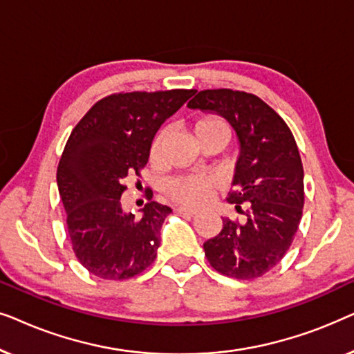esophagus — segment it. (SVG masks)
Wrapping results in <instances>:
<instances>
[{
  "instance_id": "obj_1",
  "label": "esophagus",
  "mask_w": 354,
  "mask_h": 354,
  "mask_svg": "<svg viewBox=\"0 0 354 354\" xmlns=\"http://www.w3.org/2000/svg\"><path fill=\"white\" fill-rule=\"evenodd\" d=\"M177 212H180V214H185V216H192V217L198 216V211L196 209H190V207H185V206L177 207Z\"/></svg>"
}]
</instances>
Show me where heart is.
<instances>
[{"label":"heart","instance_id":"1","mask_svg":"<svg viewBox=\"0 0 354 354\" xmlns=\"http://www.w3.org/2000/svg\"><path fill=\"white\" fill-rule=\"evenodd\" d=\"M196 138L200 140L206 135L211 133H225L230 137L229 124L219 115L207 114L203 115L193 125ZM167 138V130H161L156 137H154L149 154L151 159H158L161 156L164 142ZM219 190V182L212 177H198V176H183L176 177L167 183V193L174 201L180 203L188 207H201L206 206L212 200L214 193Z\"/></svg>","mask_w":354,"mask_h":354}]
</instances>
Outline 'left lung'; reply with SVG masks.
<instances>
[{
  "label": "left lung",
  "instance_id": "obj_1",
  "mask_svg": "<svg viewBox=\"0 0 354 354\" xmlns=\"http://www.w3.org/2000/svg\"><path fill=\"white\" fill-rule=\"evenodd\" d=\"M188 108L229 120L240 156L227 201L243 222L222 219L221 234L203 248L217 272L258 279L275 268L293 243L304 206L303 164L287 122L259 96L240 90L198 91Z\"/></svg>",
  "mask_w": 354,
  "mask_h": 354
}]
</instances>
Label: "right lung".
<instances>
[{
	"label": "right lung",
	"instance_id": "add662e5",
	"mask_svg": "<svg viewBox=\"0 0 354 354\" xmlns=\"http://www.w3.org/2000/svg\"><path fill=\"white\" fill-rule=\"evenodd\" d=\"M193 90L129 91L104 96L86 111L67 140L57 166V188L79 263L106 280L142 274L156 259L161 225L171 207L148 203L137 219L120 196L125 178L147 166L154 135Z\"/></svg>",
	"mask_w": 354,
	"mask_h": 354
}]
</instances>
